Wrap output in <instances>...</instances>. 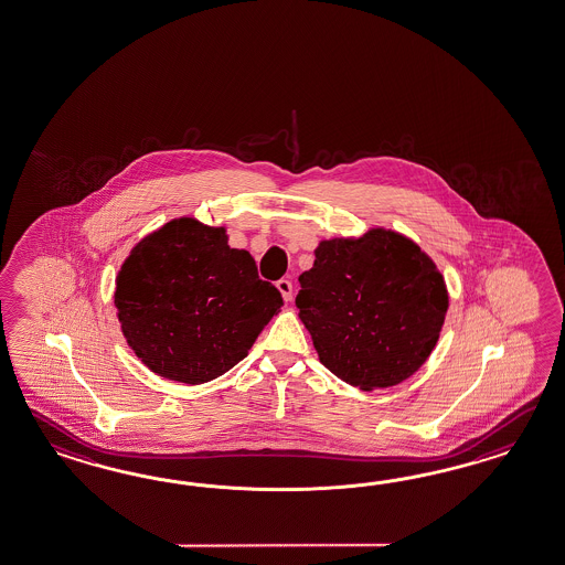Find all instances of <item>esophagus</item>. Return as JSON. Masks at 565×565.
<instances>
[{
    "label": "esophagus",
    "instance_id": "34e87169",
    "mask_svg": "<svg viewBox=\"0 0 565 565\" xmlns=\"http://www.w3.org/2000/svg\"><path fill=\"white\" fill-rule=\"evenodd\" d=\"M276 286L277 289H279V294L284 296V300H286V302L291 300V281H289V279H279Z\"/></svg>",
    "mask_w": 565,
    "mask_h": 565
}]
</instances>
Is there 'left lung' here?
Segmentation results:
<instances>
[{
    "label": "left lung",
    "mask_w": 565,
    "mask_h": 565,
    "mask_svg": "<svg viewBox=\"0 0 565 565\" xmlns=\"http://www.w3.org/2000/svg\"><path fill=\"white\" fill-rule=\"evenodd\" d=\"M296 306L320 363L365 392L408 380L439 341L449 308L437 265L404 234L372 228L320 241Z\"/></svg>",
    "instance_id": "8db88e82"
}]
</instances>
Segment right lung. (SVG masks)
Listing matches in <instances>:
<instances>
[{
    "mask_svg": "<svg viewBox=\"0 0 565 565\" xmlns=\"http://www.w3.org/2000/svg\"><path fill=\"white\" fill-rule=\"evenodd\" d=\"M126 343L151 372L204 384L228 372L284 306L224 228L175 218L145 236L116 277Z\"/></svg>",
    "mask_w": 565,
    "mask_h": 565,
    "instance_id": "add662e5",
    "label": "right lung"
}]
</instances>
